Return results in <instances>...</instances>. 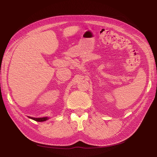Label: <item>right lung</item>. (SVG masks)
Instances as JSON below:
<instances>
[{
    "mask_svg": "<svg viewBox=\"0 0 157 157\" xmlns=\"http://www.w3.org/2000/svg\"><path fill=\"white\" fill-rule=\"evenodd\" d=\"M29 118H31V119L34 120L35 121L37 122H43V121H46L48 119V117H42V118H33V117H29Z\"/></svg>",
    "mask_w": 157,
    "mask_h": 157,
    "instance_id": "obj_1",
    "label": "right lung"
}]
</instances>
